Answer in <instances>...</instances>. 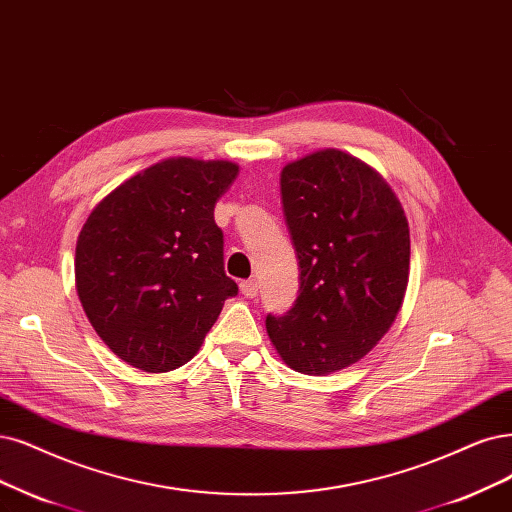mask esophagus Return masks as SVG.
<instances>
[{"instance_id":"34e87169","label":"esophagus","mask_w":512,"mask_h":512,"mask_svg":"<svg viewBox=\"0 0 512 512\" xmlns=\"http://www.w3.org/2000/svg\"><path fill=\"white\" fill-rule=\"evenodd\" d=\"M240 293H242L244 297H257V293H259V285H257V280H255V278L242 280V282H240Z\"/></svg>"}]
</instances>
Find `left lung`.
Here are the masks:
<instances>
[{
	"instance_id": "left-lung-1",
	"label": "left lung",
	"mask_w": 512,
	"mask_h": 512,
	"mask_svg": "<svg viewBox=\"0 0 512 512\" xmlns=\"http://www.w3.org/2000/svg\"><path fill=\"white\" fill-rule=\"evenodd\" d=\"M282 211L299 261V295L266 329L282 363L329 375L390 331L409 282V223L386 179L327 147L280 170Z\"/></svg>"
}]
</instances>
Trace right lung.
<instances>
[{
  "label": "right lung",
  "mask_w": 512,
  "mask_h": 512,
  "mask_svg": "<svg viewBox=\"0 0 512 512\" xmlns=\"http://www.w3.org/2000/svg\"><path fill=\"white\" fill-rule=\"evenodd\" d=\"M238 173L230 160L164 158L92 208L75 244V289L124 363L147 373L189 363L238 293L213 217Z\"/></svg>",
  "instance_id": "right-lung-1"
}]
</instances>
